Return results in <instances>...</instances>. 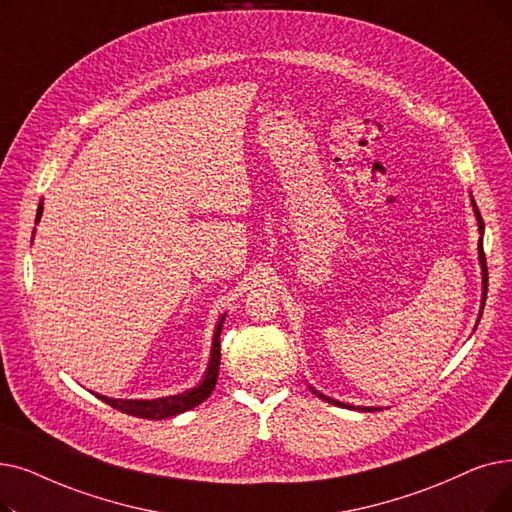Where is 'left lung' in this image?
Segmentation results:
<instances>
[{
    "label": "left lung",
    "instance_id": "left-lung-1",
    "mask_svg": "<svg viewBox=\"0 0 512 512\" xmlns=\"http://www.w3.org/2000/svg\"><path fill=\"white\" fill-rule=\"evenodd\" d=\"M471 205H473V213H475L477 228H479V244H477V251H479V265H481V309H483V305H485V295H487V263H485V255H483V230H485V226H483V219H481V213H479V209H477V205H475V198H473V196H471ZM481 309H479V318H481ZM309 389H311V393L318 395L320 399H324V402H328V404H332V406L347 408V410H358V412H374V410H381V408H370V406H351V404H343V402H339V399H332V397L320 393V391L314 389V387H309Z\"/></svg>",
    "mask_w": 512,
    "mask_h": 512
}]
</instances>
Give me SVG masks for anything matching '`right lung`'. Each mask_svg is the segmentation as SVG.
Returning <instances> with one entry per match:
<instances>
[{
    "label": "right lung",
    "instance_id": "right-lung-1",
    "mask_svg": "<svg viewBox=\"0 0 512 512\" xmlns=\"http://www.w3.org/2000/svg\"><path fill=\"white\" fill-rule=\"evenodd\" d=\"M41 213H43V203H39V207H37L35 224H39ZM224 322H226V314H221V318L215 324V332H213L209 366L205 370V376L201 379V383H198L196 387H192L184 393L169 395V397H157V399H119V397H106V395H100V393H94V395L100 397L102 402H106L108 406H113V408H117L125 414L138 416V418H148V420H163V418H171V416H177V414H182L186 410L196 408L198 404H203L205 399L213 393L215 383H217L219 358H221L219 335H221V328H224Z\"/></svg>",
    "mask_w": 512,
    "mask_h": 512
}]
</instances>
